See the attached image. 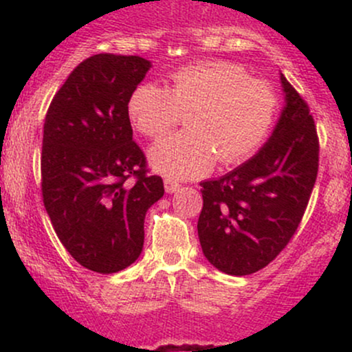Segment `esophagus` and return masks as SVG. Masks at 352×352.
<instances>
[{"label": "esophagus", "mask_w": 352, "mask_h": 352, "mask_svg": "<svg viewBox=\"0 0 352 352\" xmlns=\"http://www.w3.org/2000/svg\"><path fill=\"white\" fill-rule=\"evenodd\" d=\"M164 185H165V192H167V193H173V192H177V190L180 188L179 182H175L172 179H165Z\"/></svg>", "instance_id": "esophagus-1"}]
</instances>
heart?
<instances>
[{
	"mask_svg": "<svg viewBox=\"0 0 352 352\" xmlns=\"http://www.w3.org/2000/svg\"><path fill=\"white\" fill-rule=\"evenodd\" d=\"M280 109L272 84L253 79L227 60H200L170 74V86L142 82L127 111L140 134L159 139L187 112L188 131L159 140L151 164L170 179H193L212 168L243 162L268 139Z\"/></svg>",
	"mask_w": 352,
	"mask_h": 352,
	"instance_id": "1",
	"label": "heart"
}]
</instances>
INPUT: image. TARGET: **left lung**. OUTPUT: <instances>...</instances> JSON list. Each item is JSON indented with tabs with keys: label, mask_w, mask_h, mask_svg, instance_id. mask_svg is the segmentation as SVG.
<instances>
[{
	"label": "left lung",
	"mask_w": 352,
	"mask_h": 352,
	"mask_svg": "<svg viewBox=\"0 0 352 352\" xmlns=\"http://www.w3.org/2000/svg\"><path fill=\"white\" fill-rule=\"evenodd\" d=\"M286 106L256 155L201 182L199 238L207 260L235 276L272 263L301 223L318 177L319 139L309 106L281 74Z\"/></svg>",
	"instance_id": "left-lung-1"
}]
</instances>
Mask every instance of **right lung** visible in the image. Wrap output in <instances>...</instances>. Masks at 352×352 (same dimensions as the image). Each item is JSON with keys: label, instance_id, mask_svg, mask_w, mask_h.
<instances>
[{"label": "right lung", "instance_id": "1", "mask_svg": "<svg viewBox=\"0 0 352 352\" xmlns=\"http://www.w3.org/2000/svg\"><path fill=\"white\" fill-rule=\"evenodd\" d=\"M151 69L140 56L94 54L52 98L43 131L41 192L52 228L91 272L127 268L144 246V218L162 199L132 140L127 104Z\"/></svg>", "mask_w": 352, "mask_h": 352}]
</instances>
